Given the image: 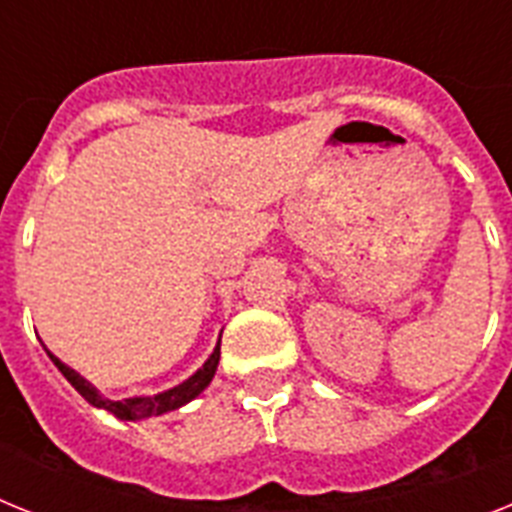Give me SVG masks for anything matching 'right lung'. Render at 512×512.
I'll use <instances>...</instances> for the list:
<instances>
[{
  "label": "right lung",
  "instance_id": "right-lung-1",
  "mask_svg": "<svg viewBox=\"0 0 512 512\" xmlns=\"http://www.w3.org/2000/svg\"><path fill=\"white\" fill-rule=\"evenodd\" d=\"M46 353H49V350H46ZM49 358H52L54 366H57L62 374H65L67 382L73 384L75 390H78L80 395L88 400V403L96 405V408H104V411L114 413V416L122 418V421H138V418H149V416H159V413L175 411V408H180V405L190 403V400L196 398V395H201V392L209 387L211 377H214V371H217L219 345H217V350L211 353L209 361L204 363V369H198L196 374L188 379V382L177 384V387L162 392V395H154V398H128V400L101 398L99 392H96L94 387L86 382V379L80 377L78 371H73L70 366H65V363L59 361L57 356H52V353H49Z\"/></svg>",
  "mask_w": 512,
  "mask_h": 512
}]
</instances>
